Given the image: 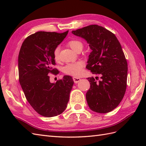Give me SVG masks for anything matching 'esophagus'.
I'll use <instances>...</instances> for the list:
<instances>
[{
  "instance_id": "obj_1",
  "label": "esophagus",
  "mask_w": 146,
  "mask_h": 146,
  "mask_svg": "<svg viewBox=\"0 0 146 146\" xmlns=\"http://www.w3.org/2000/svg\"><path fill=\"white\" fill-rule=\"evenodd\" d=\"M73 79L74 82H75V83H78L80 80H81V79H80V78H78V77H73Z\"/></svg>"
}]
</instances>
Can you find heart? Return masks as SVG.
Wrapping results in <instances>:
<instances>
[{
  "label": "heart",
  "instance_id": "obj_1",
  "mask_svg": "<svg viewBox=\"0 0 146 146\" xmlns=\"http://www.w3.org/2000/svg\"><path fill=\"white\" fill-rule=\"evenodd\" d=\"M67 44L76 52L81 51L83 48V43L79 39H71ZM52 56L55 61H60V48L56 47L52 51ZM83 64L80 61L68 63L63 68V72L67 75L80 76L83 73Z\"/></svg>",
  "mask_w": 146,
  "mask_h": 146
}]
</instances>
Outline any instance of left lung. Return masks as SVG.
<instances>
[{"mask_svg":"<svg viewBox=\"0 0 146 146\" xmlns=\"http://www.w3.org/2000/svg\"><path fill=\"white\" fill-rule=\"evenodd\" d=\"M84 38L92 50L86 69L100 74V81L94 77L88 80L90 87L86 94L90 108L105 113L115 109L123 98L127 88V62L119 40L113 33L98 25H90L72 31Z\"/></svg>","mask_w":146,"mask_h":146,"instance_id":"left-lung-1","label":"left lung"}]
</instances>
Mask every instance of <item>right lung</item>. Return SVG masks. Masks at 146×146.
Masks as SVG:
<instances>
[{
  "label": "right lung",
  "mask_w": 146,
  "mask_h": 146,
  "mask_svg": "<svg viewBox=\"0 0 146 146\" xmlns=\"http://www.w3.org/2000/svg\"><path fill=\"white\" fill-rule=\"evenodd\" d=\"M68 33L39 31L27 36L18 56L19 80L25 97L37 113L46 117L63 113L69 101L74 82L64 76L56 83L49 74L58 75L52 51Z\"/></svg>",
  "instance_id": "obj_1"
}]
</instances>
